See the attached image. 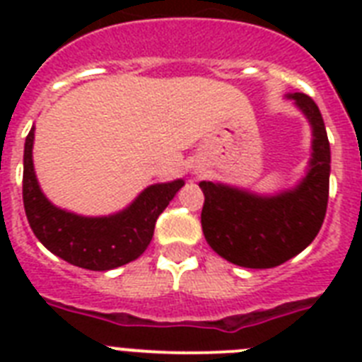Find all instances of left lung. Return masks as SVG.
I'll list each match as a JSON object with an SVG mask.
<instances>
[{"mask_svg":"<svg viewBox=\"0 0 362 362\" xmlns=\"http://www.w3.org/2000/svg\"><path fill=\"white\" fill-rule=\"evenodd\" d=\"M314 129V153L306 178L291 192L255 197L235 187L201 182L204 193L201 226L218 255L246 269H272L300 253L320 233L329 203L331 148L314 99L287 95Z\"/></svg>","mask_w":362,"mask_h":362,"instance_id":"1","label":"left lung"}]
</instances>
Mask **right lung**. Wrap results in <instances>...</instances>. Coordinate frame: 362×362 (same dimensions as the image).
I'll return each mask as SVG.
<instances>
[{"mask_svg": "<svg viewBox=\"0 0 362 362\" xmlns=\"http://www.w3.org/2000/svg\"><path fill=\"white\" fill-rule=\"evenodd\" d=\"M31 148L33 127L25 136L22 178V199L31 231L54 255L81 269L110 270L141 257L152 240L159 214L184 186V180L156 184L120 214L82 218L48 203L37 184Z\"/></svg>", "mask_w": 362, "mask_h": 362, "instance_id": "obj_1", "label": "right lung"}]
</instances>
